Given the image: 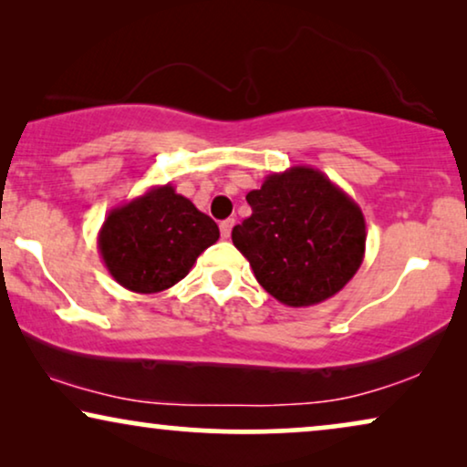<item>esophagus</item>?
Segmentation results:
<instances>
[{"mask_svg": "<svg viewBox=\"0 0 467 467\" xmlns=\"http://www.w3.org/2000/svg\"><path fill=\"white\" fill-rule=\"evenodd\" d=\"M234 219H225V221H221V235H223V240H227L229 235H232V227H234Z\"/></svg>", "mask_w": 467, "mask_h": 467, "instance_id": "34e87169", "label": "esophagus"}]
</instances>
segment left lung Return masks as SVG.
<instances>
[{"instance_id":"obj_1","label":"left lung","mask_w":467,"mask_h":467,"mask_svg":"<svg viewBox=\"0 0 467 467\" xmlns=\"http://www.w3.org/2000/svg\"><path fill=\"white\" fill-rule=\"evenodd\" d=\"M246 202L253 214L234 227V246L280 304H321L361 267L366 219L355 200L323 171L293 165L267 176Z\"/></svg>"}]
</instances>
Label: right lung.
I'll return each instance as SVG.
<instances>
[{"label": "right lung", "instance_id": "right-lung-1", "mask_svg": "<svg viewBox=\"0 0 467 467\" xmlns=\"http://www.w3.org/2000/svg\"><path fill=\"white\" fill-rule=\"evenodd\" d=\"M219 235L216 223L168 182L112 208L98 234V248L120 286L150 296L187 276Z\"/></svg>", "mask_w": 467, "mask_h": 467}]
</instances>
